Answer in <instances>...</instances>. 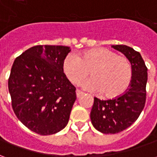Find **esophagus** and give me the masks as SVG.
I'll use <instances>...</instances> for the list:
<instances>
[{
    "instance_id": "34e87169",
    "label": "esophagus",
    "mask_w": 157,
    "mask_h": 157,
    "mask_svg": "<svg viewBox=\"0 0 157 157\" xmlns=\"http://www.w3.org/2000/svg\"><path fill=\"white\" fill-rule=\"evenodd\" d=\"M75 93H76V97H77V98H81L82 96H83V92H81V91H79V90H76L75 91Z\"/></svg>"
}]
</instances>
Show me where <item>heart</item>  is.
Masks as SVG:
<instances>
[{
	"label": "heart",
	"instance_id": "b5f03b06",
	"mask_svg": "<svg viewBox=\"0 0 157 157\" xmlns=\"http://www.w3.org/2000/svg\"><path fill=\"white\" fill-rule=\"evenodd\" d=\"M63 71L74 85L81 84L90 72L92 78L83 83V88L101 92L107 99H117L124 95L133 77L128 59L106 48H91L79 57L68 55L63 61Z\"/></svg>",
	"mask_w": 157,
	"mask_h": 157
}]
</instances>
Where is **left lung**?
<instances>
[{
	"instance_id": "obj_1",
	"label": "left lung",
	"mask_w": 157,
	"mask_h": 157,
	"mask_svg": "<svg viewBox=\"0 0 157 157\" xmlns=\"http://www.w3.org/2000/svg\"><path fill=\"white\" fill-rule=\"evenodd\" d=\"M112 47L130 61L133 77L128 91L120 98L105 101L94 98L91 121L97 130L106 135L119 133L133 124L141 113L146 100L147 68L140 54L127 45Z\"/></svg>"
}]
</instances>
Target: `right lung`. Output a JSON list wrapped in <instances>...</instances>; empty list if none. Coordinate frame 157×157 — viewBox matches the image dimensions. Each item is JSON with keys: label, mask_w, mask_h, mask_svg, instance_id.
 I'll return each instance as SVG.
<instances>
[{"label": "right lung", "mask_w": 157, "mask_h": 157, "mask_svg": "<svg viewBox=\"0 0 157 157\" xmlns=\"http://www.w3.org/2000/svg\"><path fill=\"white\" fill-rule=\"evenodd\" d=\"M71 48L36 45L16 59L8 80L13 111L30 130L53 135L67 125L76 99L63 71Z\"/></svg>", "instance_id": "obj_1"}]
</instances>
